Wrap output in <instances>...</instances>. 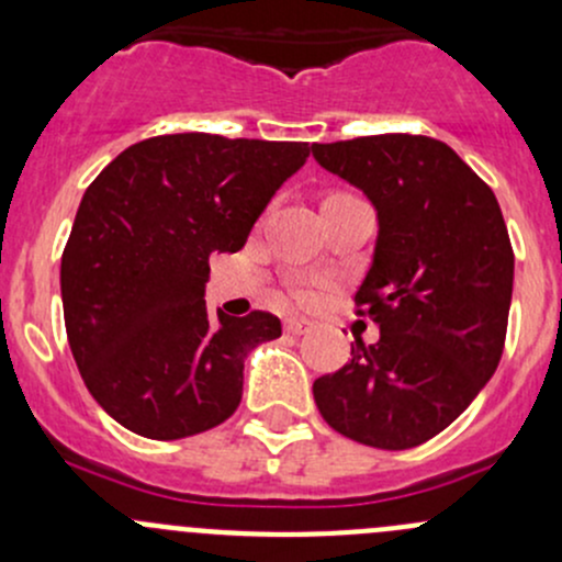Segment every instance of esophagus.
I'll return each instance as SVG.
<instances>
[{
	"mask_svg": "<svg viewBox=\"0 0 562 562\" xmlns=\"http://www.w3.org/2000/svg\"><path fill=\"white\" fill-rule=\"evenodd\" d=\"M310 328H313V323L304 321V317H288L285 321V331L293 334V337H299V334H307Z\"/></svg>",
	"mask_w": 562,
	"mask_h": 562,
	"instance_id": "obj_1",
	"label": "esophagus"
}]
</instances>
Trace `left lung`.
Wrapping results in <instances>:
<instances>
[{
  "mask_svg": "<svg viewBox=\"0 0 562 562\" xmlns=\"http://www.w3.org/2000/svg\"><path fill=\"white\" fill-rule=\"evenodd\" d=\"M317 166L359 187L378 212L372 266L356 291L381 339L313 383L331 429L372 449L427 443L497 370L514 249L497 198L443 140L364 135L313 144Z\"/></svg>",
  "mask_w": 562,
  "mask_h": 562,
  "instance_id": "8db88e82",
  "label": "left lung"
}]
</instances>
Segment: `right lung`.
I'll use <instances>...</instances> for the list:
<instances>
[{
    "mask_svg": "<svg viewBox=\"0 0 562 562\" xmlns=\"http://www.w3.org/2000/svg\"><path fill=\"white\" fill-rule=\"evenodd\" d=\"M291 140L157 135L87 187L61 255L72 359L113 422L151 440L206 432L241 402L245 359L280 317L209 315V255L239 252L282 181Z\"/></svg>",
    "mask_w": 562,
    "mask_h": 562,
    "instance_id": "right-lung-1",
    "label": "right lung"
}]
</instances>
